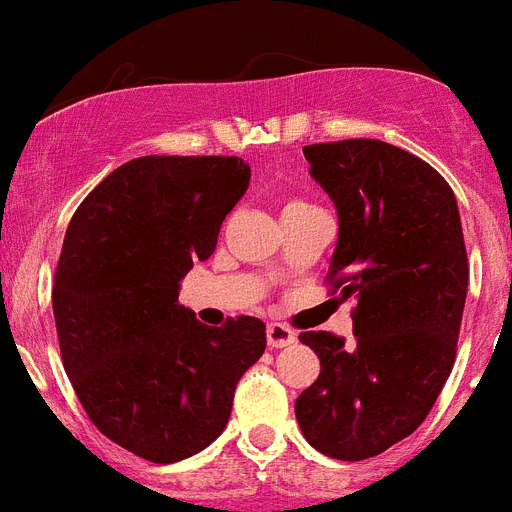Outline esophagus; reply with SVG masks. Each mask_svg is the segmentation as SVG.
<instances>
[{
	"label": "esophagus",
	"mask_w": 512,
	"mask_h": 512,
	"mask_svg": "<svg viewBox=\"0 0 512 512\" xmlns=\"http://www.w3.org/2000/svg\"><path fill=\"white\" fill-rule=\"evenodd\" d=\"M295 339H298L295 331H292L290 326H285V323H269V326H266V344L272 349L287 347V344H292Z\"/></svg>",
	"instance_id": "obj_1"
}]
</instances>
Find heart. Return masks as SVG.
<instances>
[{"label": "heart", "instance_id": "b5f03b06", "mask_svg": "<svg viewBox=\"0 0 512 512\" xmlns=\"http://www.w3.org/2000/svg\"><path fill=\"white\" fill-rule=\"evenodd\" d=\"M292 204H298V202H292Z\"/></svg>", "mask_w": 512, "mask_h": 512}]
</instances>
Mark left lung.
Segmentation results:
<instances>
[{"instance_id": "left-lung-1", "label": "left lung", "mask_w": 512, "mask_h": 512, "mask_svg": "<svg viewBox=\"0 0 512 512\" xmlns=\"http://www.w3.org/2000/svg\"><path fill=\"white\" fill-rule=\"evenodd\" d=\"M303 155L339 217L329 285L357 308L355 342L300 334L321 373L295 417L316 451L362 461L412 435L451 375L469 287L461 214L438 170L381 139Z\"/></svg>"}]
</instances>
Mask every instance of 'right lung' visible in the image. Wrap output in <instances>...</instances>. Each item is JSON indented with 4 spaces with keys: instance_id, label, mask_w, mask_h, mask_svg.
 I'll return each mask as SVG.
<instances>
[{
    "instance_id": "1",
    "label": "right lung",
    "mask_w": 512,
    "mask_h": 512,
    "mask_svg": "<svg viewBox=\"0 0 512 512\" xmlns=\"http://www.w3.org/2000/svg\"><path fill=\"white\" fill-rule=\"evenodd\" d=\"M248 181L240 157H137L87 194L64 235L51 292L64 370L90 422L152 464L220 438L264 355V321L217 329L178 303Z\"/></svg>"
}]
</instances>
